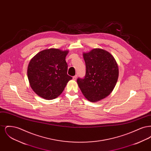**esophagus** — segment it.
I'll list each match as a JSON object with an SVG mask.
<instances>
[{
	"label": "esophagus",
	"mask_w": 151,
	"mask_h": 151,
	"mask_svg": "<svg viewBox=\"0 0 151 151\" xmlns=\"http://www.w3.org/2000/svg\"><path fill=\"white\" fill-rule=\"evenodd\" d=\"M77 75H75V76H73V78H72V79L73 80H76V78H77Z\"/></svg>",
	"instance_id": "esophagus-1"
}]
</instances>
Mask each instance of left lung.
I'll use <instances>...</instances> for the list:
<instances>
[{
	"label": "left lung",
	"instance_id": "left-lung-1",
	"mask_svg": "<svg viewBox=\"0 0 151 151\" xmlns=\"http://www.w3.org/2000/svg\"><path fill=\"white\" fill-rule=\"evenodd\" d=\"M83 55L86 74L84 79L78 78L77 83L86 99L96 102L113 91L118 78V66L114 57L102 49H93Z\"/></svg>",
	"mask_w": 151,
	"mask_h": 151
}]
</instances>
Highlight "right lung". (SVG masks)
Wrapping results in <instances>:
<instances>
[{
  "label": "right lung",
  "mask_w": 151,
  "mask_h": 151,
  "mask_svg": "<svg viewBox=\"0 0 151 151\" xmlns=\"http://www.w3.org/2000/svg\"><path fill=\"white\" fill-rule=\"evenodd\" d=\"M68 53V50L51 48L40 51L31 59L28 78L31 88L38 96L47 100L57 98L72 79L67 75Z\"/></svg>",
  "instance_id": "obj_1"
}]
</instances>
